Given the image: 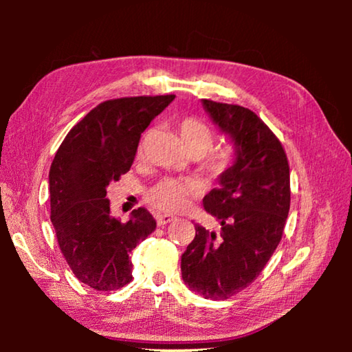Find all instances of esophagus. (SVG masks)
<instances>
[{"instance_id":"esophagus-1","label":"esophagus","mask_w":352,"mask_h":352,"mask_svg":"<svg viewBox=\"0 0 352 352\" xmlns=\"http://www.w3.org/2000/svg\"><path fill=\"white\" fill-rule=\"evenodd\" d=\"M177 217L174 216H169V214H157V223L162 226V225H166V223H170L174 222Z\"/></svg>"}]
</instances>
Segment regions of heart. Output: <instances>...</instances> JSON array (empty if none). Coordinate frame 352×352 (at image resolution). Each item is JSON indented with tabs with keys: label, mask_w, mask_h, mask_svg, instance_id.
Wrapping results in <instances>:
<instances>
[{
	"label": "heart",
	"mask_w": 352,
	"mask_h": 352,
	"mask_svg": "<svg viewBox=\"0 0 352 352\" xmlns=\"http://www.w3.org/2000/svg\"><path fill=\"white\" fill-rule=\"evenodd\" d=\"M178 133L183 141L184 147L194 157L201 158L200 168L208 175L219 177L225 174L226 170L233 168L237 158V146L234 142H225L219 147H211L214 142V130L208 126L205 121H201L197 116H184L178 119L177 122ZM152 135V130H147L142 136L138 147V158H142L144 147L147 144L148 136ZM201 184L195 180H183V178H164L155 183L153 186L146 192L147 204L158 211L164 212H177L186 208L190 199L199 197L201 194Z\"/></svg>",
	"instance_id": "1"
}]
</instances>
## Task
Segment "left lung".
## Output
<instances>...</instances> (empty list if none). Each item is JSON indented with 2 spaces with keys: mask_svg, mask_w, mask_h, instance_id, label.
I'll return each mask as SVG.
<instances>
[{
  "mask_svg": "<svg viewBox=\"0 0 352 352\" xmlns=\"http://www.w3.org/2000/svg\"><path fill=\"white\" fill-rule=\"evenodd\" d=\"M201 102L239 152L233 168L220 175L219 188L204 199L220 233L195 223V237L182 256V276L205 298L228 300L259 276L281 242L290 210V170L281 141L256 113Z\"/></svg>",
  "mask_w": 352,
  "mask_h": 352,
  "instance_id": "1",
  "label": "left lung"
}]
</instances>
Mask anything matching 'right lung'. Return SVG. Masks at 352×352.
<instances>
[{"label": "right lung", "mask_w": 352, "mask_h": 352, "mask_svg": "<svg viewBox=\"0 0 352 352\" xmlns=\"http://www.w3.org/2000/svg\"><path fill=\"white\" fill-rule=\"evenodd\" d=\"M174 98L105 100L69 130L52 160L51 222L58 247L74 276L94 290L132 281L130 253L157 228L146 208L127 222L110 216L107 190L132 168L141 133Z\"/></svg>", "instance_id": "right-lung-1"}]
</instances>
